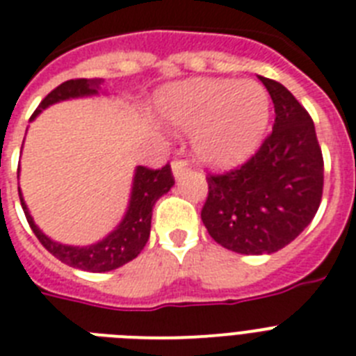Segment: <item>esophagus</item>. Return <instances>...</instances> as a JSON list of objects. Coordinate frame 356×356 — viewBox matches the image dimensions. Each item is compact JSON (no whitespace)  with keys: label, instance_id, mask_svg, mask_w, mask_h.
<instances>
[{"label":"esophagus","instance_id":"esophagus-1","mask_svg":"<svg viewBox=\"0 0 356 356\" xmlns=\"http://www.w3.org/2000/svg\"><path fill=\"white\" fill-rule=\"evenodd\" d=\"M172 172H173V177L181 179L184 173L188 172V163L186 161H179V159H175V161L172 163Z\"/></svg>","mask_w":356,"mask_h":356}]
</instances>
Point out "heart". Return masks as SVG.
<instances>
[{
  "label": "heart",
  "mask_w": 356,
  "mask_h": 356,
  "mask_svg": "<svg viewBox=\"0 0 356 356\" xmlns=\"http://www.w3.org/2000/svg\"><path fill=\"white\" fill-rule=\"evenodd\" d=\"M164 120L193 131V152L203 163L228 168L243 163L261 144L270 98L252 80H190L170 88L161 102Z\"/></svg>",
  "instance_id": "obj_1"
}]
</instances>
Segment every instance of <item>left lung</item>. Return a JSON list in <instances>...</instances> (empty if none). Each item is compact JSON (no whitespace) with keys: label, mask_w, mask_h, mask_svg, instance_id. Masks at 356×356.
Wrapping results in <instances>:
<instances>
[{"label":"left lung","mask_w":356,"mask_h":356,"mask_svg":"<svg viewBox=\"0 0 356 356\" xmlns=\"http://www.w3.org/2000/svg\"><path fill=\"white\" fill-rule=\"evenodd\" d=\"M274 104L273 133L239 168L208 175L201 219L221 247L273 254L313 221L322 201L323 157L313 118L285 86L259 76Z\"/></svg>","instance_id":"1"}]
</instances>
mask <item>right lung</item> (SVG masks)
Instances as JSON below:
<instances>
[{"label": "right lung", "instance_id": "right-lung-1", "mask_svg": "<svg viewBox=\"0 0 356 356\" xmlns=\"http://www.w3.org/2000/svg\"><path fill=\"white\" fill-rule=\"evenodd\" d=\"M102 78H76V80H67L60 83L56 89H53L47 97L43 98L34 115L31 117L36 118L40 113L49 106H53L62 100L80 97H93L98 95ZM173 175L170 164L163 166L161 170H152L146 166H137L135 175H133L131 197H129L128 210L126 216L120 221L111 234H108L102 241L88 247H73V245H62L58 241H53L38 228L34 223L33 216L29 213V208L23 201L22 190L18 188L19 201L25 212L29 225L33 228L34 236L40 239V243L53 254L54 258L60 259L69 267L82 268L88 273H108L115 268L122 267L128 261L135 259L148 243L149 228H152V212L153 204L157 203L159 197H163L164 193L170 192L173 186Z\"/></svg>", "mask_w": 356, "mask_h": 356}]
</instances>
